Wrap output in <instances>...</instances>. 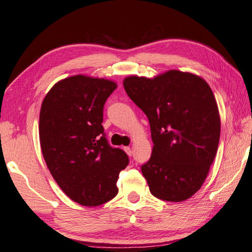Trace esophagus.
<instances>
[{"label":"esophagus","mask_w":252,"mask_h":252,"mask_svg":"<svg viewBox=\"0 0 252 252\" xmlns=\"http://www.w3.org/2000/svg\"><path fill=\"white\" fill-rule=\"evenodd\" d=\"M125 151L126 152V154L129 155V157H131V155H132V150H131L130 146H125Z\"/></svg>","instance_id":"34e87169"}]
</instances>
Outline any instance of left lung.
I'll list each match as a JSON object with an SVG mask.
<instances>
[{
  "instance_id": "left-lung-1",
  "label": "left lung",
  "mask_w": 252,
  "mask_h": 252,
  "mask_svg": "<svg viewBox=\"0 0 252 252\" xmlns=\"http://www.w3.org/2000/svg\"><path fill=\"white\" fill-rule=\"evenodd\" d=\"M127 95L149 119L152 155L141 166L151 194L166 202L193 196L216 157L220 118L203 78L180 70L123 80Z\"/></svg>"
}]
</instances>
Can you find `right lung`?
I'll list each match as a JSON object with an SVG mask.
<instances>
[{
    "label": "right lung",
    "mask_w": 252,
    "mask_h": 252,
    "mask_svg": "<svg viewBox=\"0 0 252 252\" xmlns=\"http://www.w3.org/2000/svg\"><path fill=\"white\" fill-rule=\"evenodd\" d=\"M117 88L108 79L77 75L58 81L44 98L39 141L59 187L82 206H99L118 194L119 173L129 164L125 151L108 143L103 107Z\"/></svg>",
    "instance_id": "obj_1"
}]
</instances>
